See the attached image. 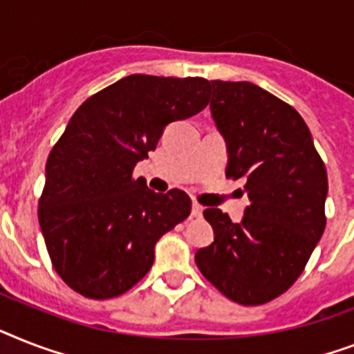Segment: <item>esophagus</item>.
<instances>
[{"label":"esophagus","instance_id":"34e87169","mask_svg":"<svg viewBox=\"0 0 354 354\" xmlns=\"http://www.w3.org/2000/svg\"><path fill=\"white\" fill-rule=\"evenodd\" d=\"M191 214H192V216H194V218H200V216H202V214H203V207L200 205V203L194 202V203H192Z\"/></svg>","mask_w":354,"mask_h":354}]
</instances>
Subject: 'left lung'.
<instances>
[{
  "mask_svg": "<svg viewBox=\"0 0 354 354\" xmlns=\"http://www.w3.org/2000/svg\"><path fill=\"white\" fill-rule=\"evenodd\" d=\"M211 116L227 145L225 174L245 180L240 223L205 209L214 242L196 266L242 306L280 297L300 277L326 229L327 172L306 122L291 105L249 82L209 83Z\"/></svg>",
  "mask_w": 354,
  "mask_h": 354,
  "instance_id": "obj_1",
  "label": "left lung"
}]
</instances>
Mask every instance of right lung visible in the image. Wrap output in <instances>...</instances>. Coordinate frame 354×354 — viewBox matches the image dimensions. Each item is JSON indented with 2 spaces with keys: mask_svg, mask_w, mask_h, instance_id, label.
<instances>
[{
  "mask_svg": "<svg viewBox=\"0 0 354 354\" xmlns=\"http://www.w3.org/2000/svg\"><path fill=\"white\" fill-rule=\"evenodd\" d=\"M203 77L132 74L82 103L48 154L39 198L41 227L56 272L94 300L136 286L154 245L191 214V198L134 180L169 123L207 107Z\"/></svg>",
  "mask_w": 354,
  "mask_h": 354,
  "instance_id": "1",
  "label": "right lung"
}]
</instances>
